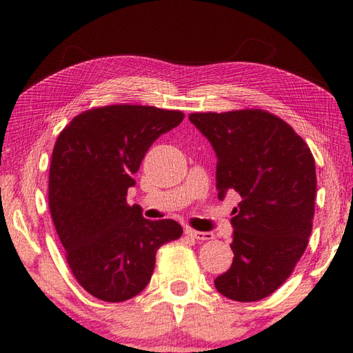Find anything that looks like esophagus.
I'll list each match as a JSON object with an SVG mask.
<instances>
[{
  "mask_svg": "<svg viewBox=\"0 0 353 353\" xmlns=\"http://www.w3.org/2000/svg\"><path fill=\"white\" fill-rule=\"evenodd\" d=\"M185 234H188V236H191V238H194L197 241H210V239L214 238L213 233H210V232H197V230H193V228L185 230Z\"/></svg>",
  "mask_w": 353,
  "mask_h": 353,
  "instance_id": "1",
  "label": "esophagus"
}]
</instances>
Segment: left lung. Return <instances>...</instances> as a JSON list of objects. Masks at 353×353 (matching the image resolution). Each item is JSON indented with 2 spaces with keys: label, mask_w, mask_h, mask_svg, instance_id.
<instances>
[{
  "label": "left lung",
  "mask_w": 353,
  "mask_h": 353,
  "mask_svg": "<svg viewBox=\"0 0 353 353\" xmlns=\"http://www.w3.org/2000/svg\"><path fill=\"white\" fill-rule=\"evenodd\" d=\"M188 119L216 151L217 196L234 190L242 197L232 219L233 264L214 285L239 303L264 299L285 283L309 243L315 159L290 125L264 110Z\"/></svg>",
  "instance_id": "8db88e82"
}]
</instances>
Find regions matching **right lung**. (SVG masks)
I'll list each match as a JSON object with an SVG mask.
<instances>
[{
    "label": "right lung",
    "mask_w": 353,
    "mask_h": 353,
    "mask_svg": "<svg viewBox=\"0 0 353 353\" xmlns=\"http://www.w3.org/2000/svg\"><path fill=\"white\" fill-rule=\"evenodd\" d=\"M183 117L154 106H100L77 115L57 139L50 216L70 272L95 298L136 296L150 283L157 250L183 233L176 221H148L126 202L146 151Z\"/></svg>",
    "instance_id": "right-lung-1"
}]
</instances>
